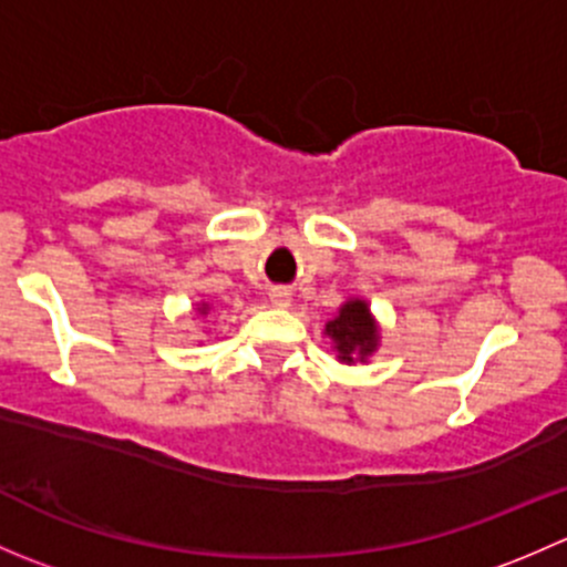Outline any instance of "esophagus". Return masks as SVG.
<instances>
[{"label":"esophagus","mask_w":567,"mask_h":567,"mask_svg":"<svg viewBox=\"0 0 567 567\" xmlns=\"http://www.w3.org/2000/svg\"><path fill=\"white\" fill-rule=\"evenodd\" d=\"M268 296H271L274 307H288L290 305V293L285 288H274Z\"/></svg>","instance_id":"1"}]
</instances>
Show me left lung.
Listing matches in <instances>:
<instances>
[{
	"label": "left lung",
	"mask_w": 567,
	"mask_h": 567,
	"mask_svg": "<svg viewBox=\"0 0 567 567\" xmlns=\"http://www.w3.org/2000/svg\"><path fill=\"white\" fill-rule=\"evenodd\" d=\"M326 337L334 342L337 359L346 364L368 362L381 340L375 318L370 316L368 301L362 299H348L337 310V316L326 323Z\"/></svg>",
	"instance_id": "obj_1"
}]
</instances>
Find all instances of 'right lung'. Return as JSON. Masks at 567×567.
Segmentation results:
<instances>
[{"label":"right lung","mask_w":567,"mask_h":567,"mask_svg":"<svg viewBox=\"0 0 567 567\" xmlns=\"http://www.w3.org/2000/svg\"><path fill=\"white\" fill-rule=\"evenodd\" d=\"M208 310H210V307H208V305H205V301H203V305H199V307H197V312H199V316H205V312H208Z\"/></svg>","instance_id":"obj_1"}]
</instances>
